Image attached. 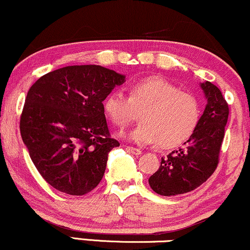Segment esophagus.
I'll use <instances>...</instances> for the list:
<instances>
[{
	"label": "esophagus",
	"mask_w": 250,
	"mask_h": 250,
	"mask_svg": "<svg viewBox=\"0 0 250 250\" xmlns=\"http://www.w3.org/2000/svg\"><path fill=\"white\" fill-rule=\"evenodd\" d=\"M126 150L132 154H135V155H140L141 154V150L139 148H134V147H131V146H126Z\"/></svg>",
	"instance_id": "34e87169"
}]
</instances>
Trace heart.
<instances>
[{"label": "heart", "instance_id": "heart-1", "mask_svg": "<svg viewBox=\"0 0 250 250\" xmlns=\"http://www.w3.org/2000/svg\"><path fill=\"white\" fill-rule=\"evenodd\" d=\"M106 118L118 128H125L140 112L141 124L130 133L137 144H158L162 149L176 148L192 137L202 118L198 97L181 90L161 76H149L134 82L128 97L115 91L103 102Z\"/></svg>", "mask_w": 250, "mask_h": 250}]
</instances>
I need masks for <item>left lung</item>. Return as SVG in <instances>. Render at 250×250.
Instances as JSON below:
<instances>
[{
  "label": "left lung",
  "instance_id": "1",
  "mask_svg": "<svg viewBox=\"0 0 250 250\" xmlns=\"http://www.w3.org/2000/svg\"><path fill=\"white\" fill-rule=\"evenodd\" d=\"M200 85L208 104L198 127L184 143V147L161 159L158 171L148 180L150 188L161 196H176L195 190L208 181L219 163L229 104L213 83L206 81Z\"/></svg>",
  "mask_w": 250,
  "mask_h": 250
}]
</instances>
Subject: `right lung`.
I'll list each match as a JSON object with an SVG mask.
<instances>
[{
    "instance_id": "1",
    "label": "right lung",
    "mask_w": 250,
    "mask_h": 250,
    "mask_svg": "<svg viewBox=\"0 0 250 250\" xmlns=\"http://www.w3.org/2000/svg\"><path fill=\"white\" fill-rule=\"evenodd\" d=\"M125 76L96 64L67 66L31 85L20 130L42 178L61 192L94 190L119 143L111 137L103 101Z\"/></svg>"
}]
</instances>
